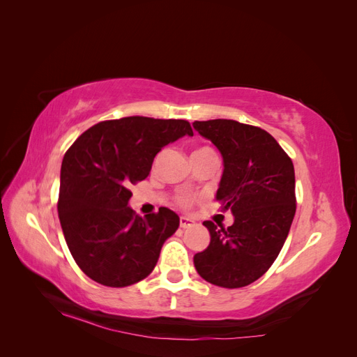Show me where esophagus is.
I'll return each instance as SVG.
<instances>
[{
    "instance_id": "1",
    "label": "esophagus",
    "mask_w": 357,
    "mask_h": 357,
    "mask_svg": "<svg viewBox=\"0 0 357 357\" xmlns=\"http://www.w3.org/2000/svg\"><path fill=\"white\" fill-rule=\"evenodd\" d=\"M192 226H195V222H193L192 219H189V218H180V228L188 229V228H192Z\"/></svg>"
}]
</instances>
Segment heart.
I'll list each match as a JSON object with an SVG mask.
<instances>
[{
    "mask_svg": "<svg viewBox=\"0 0 357 357\" xmlns=\"http://www.w3.org/2000/svg\"><path fill=\"white\" fill-rule=\"evenodd\" d=\"M178 202H180L181 205H185V207H188V205H190V204L193 202V197H190V195H181V197L178 198Z\"/></svg>",
    "mask_w": 357,
    "mask_h": 357,
    "instance_id": "b5f03b06",
    "label": "heart"
}]
</instances>
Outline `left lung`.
I'll return each instance as SVG.
<instances>
[{
	"instance_id": "obj_1",
	"label": "left lung",
	"mask_w": 357,
	"mask_h": 357,
	"mask_svg": "<svg viewBox=\"0 0 357 357\" xmlns=\"http://www.w3.org/2000/svg\"><path fill=\"white\" fill-rule=\"evenodd\" d=\"M193 129L222 155L215 199L234 214L226 229L204 222L211 238L193 264L211 284L244 287L268 271L287 238L296 211L294 164L274 137L257 126L214 119L193 122Z\"/></svg>"
}]
</instances>
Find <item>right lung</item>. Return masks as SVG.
I'll use <instances>...</instances> for the list:
<instances>
[{"label": "right lung", "mask_w": 357, "mask_h": 357, "mask_svg": "<svg viewBox=\"0 0 357 357\" xmlns=\"http://www.w3.org/2000/svg\"><path fill=\"white\" fill-rule=\"evenodd\" d=\"M193 135L186 121L131 116L96 123L62 159L58 214L75 264L109 287L138 283L153 271L180 218L165 207L139 218L129 207L160 149Z\"/></svg>", "instance_id": "1"}]
</instances>
